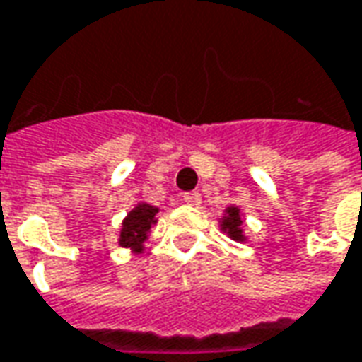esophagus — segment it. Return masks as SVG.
Returning <instances> with one entry per match:
<instances>
[{"instance_id": "obj_1", "label": "esophagus", "mask_w": 362, "mask_h": 362, "mask_svg": "<svg viewBox=\"0 0 362 362\" xmlns=\"http://www.w3.org/2000/svg\"><path fill=\"white\" fill-rule=\"evenodd\" d=\"M182 202H184V204H188V206H199V204H202V196H199L198 192H188V194H184V196H182Z\"/></svg>"}]
</instances>
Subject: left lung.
I'll return each mask as SVG.
<instances>
[{
    "label": "left lung",
    "mask_w": 362,
    "mask_h": 362,
    "mask_svg": "<svg viewBox=\"0 0 362 362\" xmlns=\"http://www.w3.org/2000/svg\"><path fill=\"white\" fill-rule=\"evenodd\" d=\"M219 221V229L221 233H225L229 239H233L237 243H247V235L243 229V221H245V214L241 211V207L229 204L223 209V216L217 219Z\"/></svg>",
    "instance_id": "left-lung-1"
}]
</instances>
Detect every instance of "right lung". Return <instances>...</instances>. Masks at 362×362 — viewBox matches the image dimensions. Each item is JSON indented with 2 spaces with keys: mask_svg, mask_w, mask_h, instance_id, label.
<instances>
[{
  "mask_svg": "<svg viewBox=\"0 0 362 362\" xmlns=\"http://www.w3.org/2000/svg\"><path fill=\"white\" fill-rule=\"evenodd\" d=\"M158 211H160V207L151 206L146 202L135 204V207L129 209L125 219L121 221L117 245L123 247V249H129L131 252H135V255H141L145 251V241L151 235V227L158 221V217H156Z\"/></svg>",
  "mask_w": 362,
  "mask_h": 362,
  "instance_id": "1",
  "label": "right lung"
}]
</instances>
